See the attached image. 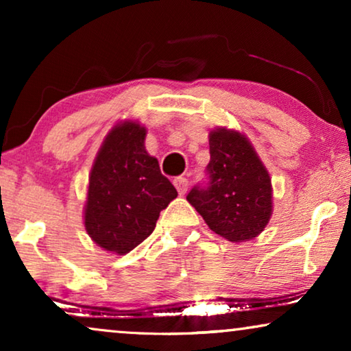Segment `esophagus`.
<instances>
[{
	"label": "esophagus",
	"instance_id": "obj_1",
	"mask_svg": "<svg viewBox=\"0 0 351 351\" xmlns=\"http://www.w3.org/2000/svg\"><path fill=\"white\" fill-rule=\"evenodd\" d=\"M174 186L179 191V195H185L186 190H189V180L185 177H177V179H174Z\"/></svg>",
	"mask_w": 351,
	"mask_h": 351
}]
</instances>
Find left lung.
Masks as SVG:
<instances>
[{"mask_svg": "<svg viewBox=\"0 0 351 351\" xmlns=\"http://www.w3.org/2000/svg\"><path fill=\"white\" fill-rule=\"evenodd\" d=\"M209 185L186 201L214 233L232 243L258 237L273 214L271 177L246 134L228 128L209 132Z\"/></svg>", "mask_w": 351, "mask_h": 351, "instance_id": "left-lung-1", "label": "left lung"}]
</instances>
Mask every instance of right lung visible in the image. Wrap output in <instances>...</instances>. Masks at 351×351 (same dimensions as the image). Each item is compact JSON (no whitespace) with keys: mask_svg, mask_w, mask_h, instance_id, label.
I'll return each instance as SVG.
<instances>
[{"mask_svg":"<svg viewBox=\"0 0 351 351\" xmlns=\"http://www.w3.org/2000/svg\"><path fill=\"white\" fill-rule=\"evenodd\" d=\"M147 128L134 119L105 136L89 174L84 228L90 239L118 256L131 252L156 227L177 190L145 150Z\"/></svg>","mask_w":351,"mask_h":351,"instance_id":"right-lung-1","label":"right lung"}]
</instances>
